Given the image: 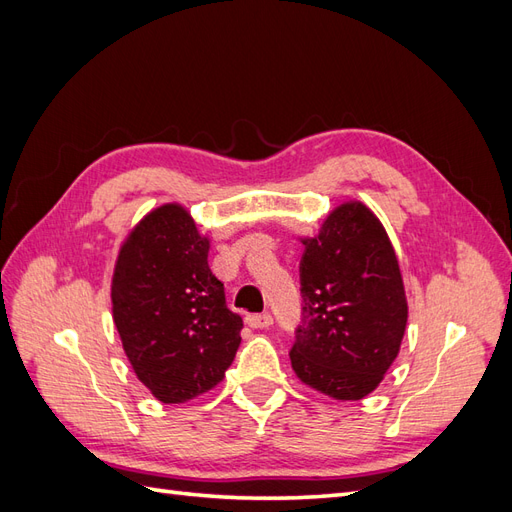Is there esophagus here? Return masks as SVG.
I'll return each instance as SVG.
<instances>
[{
	"label": "esophagus",
	"instance_id": "esophagus-1",
	"mask_svg": "<svg viewBox=\"0 0 512 512\" xmlns=\"http://www.w3.org/2000/svg\"><path fill=\"white\" fill-rule=\"evenodd\" d=\"M245 322L250 324L252 329H269L273 324V318L271 314H250L245 318Z\"/></svg>",
	"mask_w": 512,
	"mask_h": 512
}]
</instances>
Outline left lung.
Segmentation results:
<instances>
[{
    "mask_svg": "<svg viewBox=\"0 0 512 512\" xmlns=\"http://www.w3.org/2000/svg\"><path fill=\"white\" fill-rule=\"evenodd\" d=\"M303 318L290 350L297 378L333 399H363L382 382L406 333L408 301L393 243L369 207H335L301 239Z\"/></svg>",
    "mask_w": 512,
    "mask_h": 512,
    "instance_id": "left-lung-1",
    "label": "left lung"
}]
</instances>
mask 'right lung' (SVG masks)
<instances>
[{
  "label": "right lung",
  "instance_id": "right-lung-1",
  "mask_svg": "<svg viewBox=\"0 0 512 512\" xmlns=\"http://www.w3.org/2000/svg\"><path fill=\"white\" fill-rule=\"evenodd\" d=\"M209 237L190 211L166 203L123 241L111 284L123 352L151 395L183 404L220 384L241 344L243 320L226 307L209 269Z\"/></svg>",
  "mask_w": 512,
  "mask_h": 512
}]
</instances>
